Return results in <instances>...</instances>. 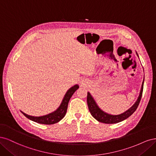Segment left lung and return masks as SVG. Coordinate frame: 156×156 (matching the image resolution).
I'll return each mask as SVG.
<instances>
[{
    "label": "left lung",
    "instance_id": "obj_1",
    "mask_svg": "<svg viewBox=\"0 0 156 156\" xmlns=\"http://www.w3.org/2000/svg\"><path fill=\"white\" fill-rule=\"evenodd\" d=\"M136 54L139 58L138 54L137 52H136ZM144 80V78L143 79V82L142 83L141 88H140V93L137 98V100H136V102H135L132 106L130 108H129L127 111H126L125 112L119 115H111L102 111V110L98 107V105H97V102H95V100L92 97L91 93L89 92H87V102L89 110L90 113H91V114L92 115V116L97 120H98V122L105 123V124L118 123L122 121V120L125 119H126L129 116H131V115L135 112V110L137 109L138 105L140 103V99H141L143 91Z\"/></svg>",
    "mask_w": 156,
    "mask_h": 156
}]
</instances>
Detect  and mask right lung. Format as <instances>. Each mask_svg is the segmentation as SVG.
<instances>
[{
	"instance_id": "add662e5",
	"label": "right lung",
	"mask_w": 156,
	"mask_h": 156,
	"mask_svg": "<svg viewBox=\"0 0 156 156\" xmlns=\"http://www.w3.org/2000/svg\"><path fill=\"white\" fill-rule=\"evenodd\" d=\"M78 88H79V85L77 84L74 85V86L70 88L67 91V93H65V96L62 100V102L61 104H60L59 106L58 107V108L56 110V111L53 112L52 113H51L46 115H43V116H41V117H34V116H31V115H28L21 111V112L27 118L32 120V121H34L39 124H53L55 123H57L65 117V114L67 113L69 100L71 99V97L73 96V94Z\"/></svg>"
}]
</instances>
